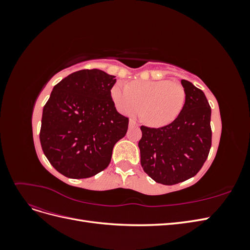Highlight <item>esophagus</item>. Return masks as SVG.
Segmentation results:
<instances>
[{
    "instance_id": "obj_1",
    "label": "esophagus",
    "mask_w": 250,
    "mask_h": 250,
    "mask_svg": "<svg viewBox=\"0 0 250 250\" xmlns=\"http://www.w3.org/2000/svg\"><path fill=\"white\" fill-rule=\"evenodd\" d=\"M134 126H138V123L135 122L134 120L130 119V120H129V127H134Z\"/></svg>"
}]
</instances>
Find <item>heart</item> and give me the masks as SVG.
<instances>
[{"instance_id": "b5f03b06", "label": "heart", "mask_w": 250, "mask_h": 250, "mask_svg": "<svg viewBox=\"0 0 250 250\" xmlns=\"http://www.w3.org/2000/svg\"><path fill=\"white\" fill-rule=\"evenodd\" d=\"M111 97L119 111L130 115L142 107L146 123L160 127L179 116L187 94L180 82L162 79L133 81L129 86L118 82L111 88Z\"/></svg>"}]
</instances>
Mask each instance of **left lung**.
<instances>
[{"mask_svg":"<svg viewBox=\"0 0 250 250\" xmlns=\"http://www.w3.org/2000/svg\"><path fill=\"white\" fill-rule=\"evenodd\" d=\"M186 104L172 123L160 128L141 126L143 170L158 184L171 186L195 176L211 146L210 106L206 95L188 80Z\"/></svg>","mask_w":250,"mask_h":250,"instance_id":"left-lung-1","label":"left lung"}]
</instances>
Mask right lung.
Returning a JSON list of instances; mask_svg holds the SVG:
<instances>
[{
  "label": "right lung",
  "instance_id": "right-lung-1",
  "mask_svg": "<svg viewBox=\"0 0 250 250\" xmlns=\"http://www.w3.org/2000/svg\"><path fill=\"white\" fill-rule=\"evenodd\" d=\"M115 77L81 70L53 88L42 109L40 140L48 161L62 175L87 178L106 169L113 146L125 137L128 118L117 111L110 94Z\"/></svg>",
  "mask_w": 250,
  "mask_h": 250
}]
</instances>
